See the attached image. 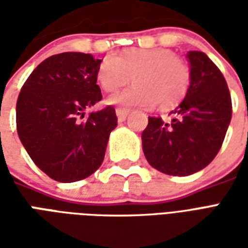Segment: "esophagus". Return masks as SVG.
I'll return each mask as SVG.
<instances>
[{
    "label": "esophagus",
    "instance_id": "1",
    "mask_svg": "<svg viewBox=\"0 0 248 248\" xmlns=\"http://www.w3.org/2000/svg\"><path fill=\"white\" fill-rule=\"evenodd\" d=\"M115 113H117V117H118L119 122H122V121H124V119H126V117L129 115L130 111L127 110V108H118L117 110H115Z\"/></svg>",
    "mask_w": 248,
    "mask_h": 248
}]
</instances>
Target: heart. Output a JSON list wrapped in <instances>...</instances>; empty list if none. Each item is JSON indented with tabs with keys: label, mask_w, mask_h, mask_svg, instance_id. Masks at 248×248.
<instances>
[{
	"label": "heart",
	"mask_w": 248,
	"mask_h": 248,
	"mask_svg": "<svg viewBox=\"0 0 248 248\" xmlns=\"http://www.w3.org/2000/svg\"><path fill=\"white\" fill-rule=\"evenodd\" d=\"M134 85L110 95L108 102L124 108L167 110L181 103L191 86V67L166 47H131L119 56L103 58L97 70L98 85L108 93Z\"/></svg>",
	"instance_id": "1"
}]
</instances>
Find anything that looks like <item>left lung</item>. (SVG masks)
Masks as SVG:
<instances>
[{"instance_id": "obj_1", "label": "left lung", "mask_w": 248, "mask_h": 248, "mask_svg": "<svg viewBox=\"0 0 248 248\" xmlns=\"http://www.w3.org/2000/svg\"><path fill=\"white\" fill-rule=\"evenodd\" d=\"M191 86L172 110L170 122L149 117L142 133L147 162L158 171L186 177L217 156L229 129L232 105L227 82L218 66L202 51H188Z\"/></svg>"}]
</instances>
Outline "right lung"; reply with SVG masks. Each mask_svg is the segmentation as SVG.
I'll list each match as a JSON object with an SVG mask.
<instances>
[{
	"mask_svg": "<svg viewBox=\"0 0 248 248\" xmlns=\"http://www.w3.org/2000/svg\"><path fill=\"white\" fill-rule=\"evenodd\" d=\"M102 60L67 51L35 67L17 99V133L25 150L57 182L85 179L102 165L117 127L113 106L85 117L102 99L97 70Z\"/></svg>",
	"mask_w": 248,
	"mask_h": 248,
	"instance_id": "right-lung-1",
	"label": "right lung"
}]
</instances>
